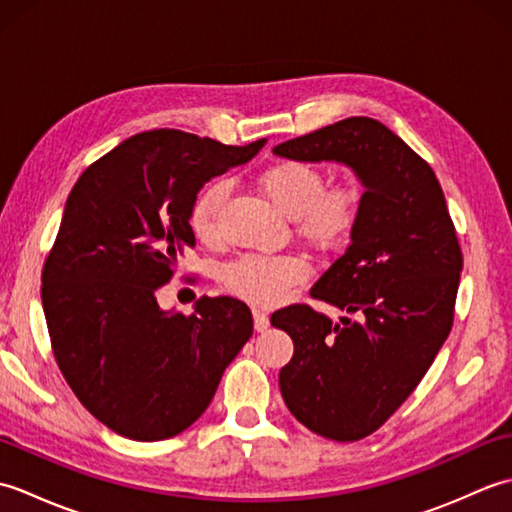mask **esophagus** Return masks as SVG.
I'll use <instances>...</instances> for the list:
<instances>
[{
    "instance_id": "34e87169",
    "label": "esophagus",
    "mask_w": 512,
    "mask_h": 512,
    "mask_svg": "<svg viewBox=\"0 0 512 512\" xmlns=\"http://www.w3.org/2000/svg\"><path fill=\"white\" fill-rule=\"evenodd\" d=\"M253 321H255V330H257V332H264V330H268L270 319H268V314H266V312H262V310H253Z\"/></svg>"
}]
</instances>
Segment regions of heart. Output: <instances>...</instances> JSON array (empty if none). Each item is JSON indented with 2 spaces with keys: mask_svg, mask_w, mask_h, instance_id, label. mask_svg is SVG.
Instances as JSON below:
<instances>
[{
  "mask_svg": "<svg viewBox=\"0 0 512 512\" xmlns=\"http://www.w3.org/2000/svg\"><path fill=\"white\" fill-rule=\"evenodd\" d=\"M323 184V173L303 160H279L259 176V187L292 217L303 237L319 246H334L352 233L361 215L363 193L356 184ZM228 191L231 182L215 178L193 198L189 226L202 242H215L220 237V213ZM308 277L310 262L303 255L250 253L224 266L222 286L257 306H273Z\"/></svg>",
  "mask_w": 512,
  "mask_h": 512,
  "instance_id": "b5f03b06",
  "label": "heart"
}]
</instances>
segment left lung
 <instances>
[{"mask_svg":"<svg viewBox=\"0 0 512 512\" xmlns=\"http://www.w3.org/2000/svg\"><path fill=\"white\" fill-rule=\"evenodd\" d=\"M273 151L341 162L365 187L352 244L310 290L356 319L332 323L306 303L270 317L295 343L279 372L292 416L328 440H361L409 398L447 341L462 273L458 235L429 162L374 118H345Z\"/></svg>","mask_w":512,"mask_h":512,"instance_id":"left-lung-1","label":"left lung"}]
</instances>
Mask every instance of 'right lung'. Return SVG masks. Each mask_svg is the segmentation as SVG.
<instances>
[{
    "label": "right lung",
    "mask_w": 512,
    "mask_h": 512,
    "mask_svg": "<svg viewBox=\"0 0 512 512\" xmlns=\"http://www.w3.org/2000/svg\"><path fill=\"white\" fill-rule=\"evenodd\" d=\"M264 143L154 129L92 162L68 195L43 264V314L74 396L118 436L154 442L191 427L253 336L239 299L202 297L187 317L156 292L195 246L189 209L204 182Z\"/></svg>",
    "instance_id": "1"
}]
</instances>
